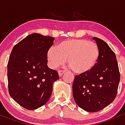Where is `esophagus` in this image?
Instances as JSON below:
<instances>
[{"label":"esophagus","mask_w":125,"mask_h":125,"mask_svg":"<svg viewBox=\"0 0 125 125\" xmlns=\"http://www.w3.org/2000/svg\"><path fill=\"white\" fill-rule=\"evenodd\" d=\"M64 73H65V71H63V70H59V71H58V75H59V77H62Z\"/></svg>","instance_id":"obj_1"}]
</instances>
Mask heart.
Returning a JSON list of instances; mask_svg holds the SVG:
<instances>
[{
	"mask_svg": "<svg viewBox=\"0 0 125 125\" xmlns=\"http://www.w3.org/2000/svg\"><path fill=\"white\" fill-rule=\"evenodd\" d=\"M99 51L97 44L85 39H70L60 43L47 52L50 67L56 69L66 62L77 73L89 72L97 63Z\"/></svg>",
	"mask_w": 125,
	"mask_h": 125,
	"instance_id": "obj_1",
	"label": "heart"
}]
</instances>
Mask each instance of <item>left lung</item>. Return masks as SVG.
<instances>
[{"label": "left lung", "mask_w": 125, "mask_h": 125, "mask_svg": "<svg viewBox=\"0 0 125 125\" xmlns=\"http://www.w3.org/2000/svg\"><path fill=\"white\" fill-rule=\"evenodd\" d=\"M93 39L99 51L97 63L88 72L76 75L72 85L76 104L91 113L104 109L115 100L120 80L115 53L103 40Z\"/></svg>", "instance_id": "1"}]
</instances>
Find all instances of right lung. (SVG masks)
<instances>
[{"label": "right lung", "instance_id": "right-lung-1", "mask_svg": "<svg viewBox=\"0 0 125 125\" xmlns=\"http://www.w3.org/2000/svg\"><path fill=\"white\" fill-rule=\"evenodd\" d=\"M55 38L38 33L28 35L12 50L7 65L9 92L20 106L34 110L50 98L58 72L47 65V52Z\"/></svg>", "mask_w": 125, "mask_h": 125}]
</instances>
